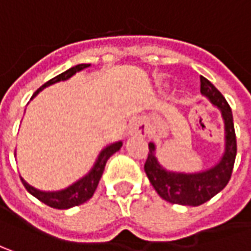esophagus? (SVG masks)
Instances as JSON below:
<instances>
[{
    "label": "esophagus",
    "mask_w": 251,
    "mask_h": 251,
    "mask_svg": "<svg viewBox=\"0 0 251 251\" xmlns=\"http://www.w3.org/2000/svg\"><path fill=\"white\" fill-rule=\"evenodd\" d=\"M129 133L130 135H140V136H145L148 133V126L146 124L142 121V119H136L130 124L129 127Z\"/></svg>",
    "instance_id": "esophagus-1"
}]
</instances>
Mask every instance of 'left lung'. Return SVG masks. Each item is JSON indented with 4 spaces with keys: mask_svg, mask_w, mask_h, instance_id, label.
Masks as SVG:
<instances>
[{
    "mask_svg": "<svg viewBox=\"0 0 251 251\" xmlns=\"http://www.w3.org/2000/svg\"><path fill=\"white\" fill-rule=\"evenodd\" d=\"M200 92L222 113L225 122V152L220 160L210 169L196 173H183L163 168L156 157V145L153 142L149 143V153L145 163L146 176L157 195L173 204L200 206L212 199L228 183L236 160V133L233 113L227 100L204 76H200Z\"/></svg>",
    "mask_w": 251,
    "mask_h": 251,
    "instance_id": "8db88e82",
    "label": "left lung"
}]
</instances>
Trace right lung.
Here are the masks:
<instances>
[{
    "label": "right lung",
    "instance_id": "right-lung-1",
    "mask_svg": "<svg viewBox=\"0 0 251 251\" xmlns=\"http://www.w3.org/2000/svg\"><path fill=\"white\" fill-rule=\"evenodd\" d=\"M89 67H91V64H79V65H76V67L69 68L68 71L59 74L58 76L52 78L51 81L44 83V85L38 89L37 92L32 95V98H35L44 88H47V86H50V85H53V83H56V82L67 81L71 76H74L76 72H79L82 69ZM32 98H31V99H32ZM121 148H122V140L115 142V143H111V145H108L106 148H103V149L100 151V153L96 157L92 169L89 170L83 177H81L79 180H76L75 183H72L71 186L62 189V190H56V192H44V190H39L37 187L31 186L28 182H25L23 177H21V180H23L25 189H26L34 198H37V199L41 200L42 203L48 204L50 207H53V209H71V207H74V206H79L82 203H85L86 200H89L94 196L96 187H98V184H99V180H100V177H102V173H103V170H105V166H106L108 159H109L115 152H118Z\"/></svg>",
    "mask_w": 251,
    "mask_h": 251
}]
</instances>
